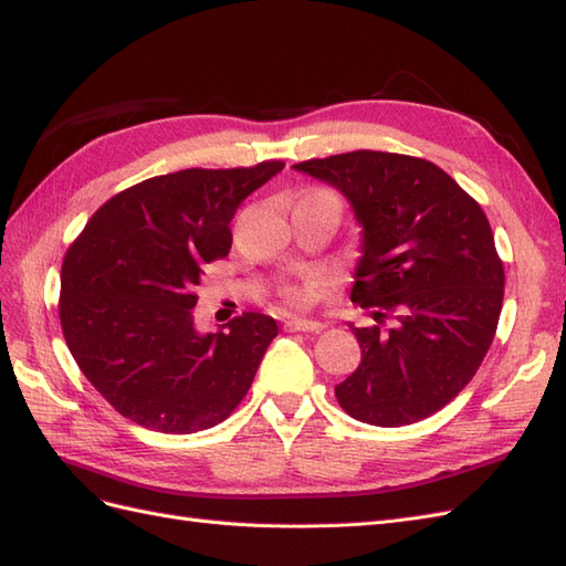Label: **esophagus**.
I'll return each mask as SVG.
<instances>
[{"label":"esophagus","mask_w":566,"mask_h":566,"mask_svg":"<svg viewBox=\"0 0 566 566\" xmlns=\"http://www.w3.org/2000/svg\"><path fill=\"white\" fill-rule=\"evenodd\" d=\"M284 327L289 332H321L323 323L321 321H308V317H286Z\"/></svg>","instance_id":"obj_1"}]
</instances>
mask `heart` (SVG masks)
Instances as JSON below:
<instances>
[{"label": "heart", "instance_id": "1", "mask_svg": "<svg viewBox=\"0 0 566 566\" xmlns=\"http://www.w3.org/2000/svg\"><path fill=\"white\" fill-rule=\"evenodd\" d=\"M321 286H323V282H315V284H313V286L308 289V292H294V294H292V301L301 303V301H303V298H306V296H308L311 292H315V289H321Z\"/></svg>", "mask_w": 566, "mask_h": 566}]
</instances>
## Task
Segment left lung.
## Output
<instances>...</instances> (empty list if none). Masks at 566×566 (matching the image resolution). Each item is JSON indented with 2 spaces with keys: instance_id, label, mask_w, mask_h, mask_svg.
Returning <instances> with one entry per match:
<instances>
[{
  "instance_id": "left-lung-1",
  "label": "left lung",
  "mask_w": 566,
  "mask_h": 566,
  "mask_svg": "<svg viewBox=\"0 0 566 566\" xmlns=\"http://www.w3.org/2000/svg\"><path fill=\"white\" fill-rule=\"evenodd\" d=\"M294 169L335 186L360 224L352 301L375 325H349L360 364L335 387L339 407L380 428L423 421L471 382L495 337L504 268L485 212L421 157L356 150Z\"/></svg>"
}]
</instances>
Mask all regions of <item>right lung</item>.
Masks as SVG:
<instances>
[{"instance_id": "obj_1", "label": "right lung", "mask_w": 566, "mask_h": 566, "mask_svg": "<svg viewBox=\"0 0 566 566\" xmlns=\"http://www.w3.org/2000/svg\"><path fill=\"white\" fill-rule=\"evenodd\" d=\"M284 169H181L109 198L62 265L60 321L88 382L128 421L169 434L222 423L249 392L277 323L243 313L198 332L196 286L231 249L234 212Z\"/></svg>"}]
</instances>
